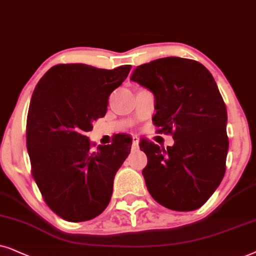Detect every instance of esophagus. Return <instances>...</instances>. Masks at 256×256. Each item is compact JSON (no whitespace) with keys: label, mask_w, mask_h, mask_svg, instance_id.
<instances>
[{"label":"esophagus","mask_w":256,"mask_h":256,"mask_svg":"<svg viewBox=\"0 0 256 256\" xmlns=\"http://www.w3.org/2000/svg\"><path fill=\"white\" fill-rule=\"evenodd\" d=\"M139 148V139L137 137H134L132 138V150H138Z\"/></svg>","instance_id":"obj_1"}]
</instances>
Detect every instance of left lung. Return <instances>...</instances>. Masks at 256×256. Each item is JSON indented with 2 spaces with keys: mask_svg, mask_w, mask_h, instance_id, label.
Returning a JSON list of instances; mask_svg holds the SVG:
<instances>
[{
  "mask_svg": "<svg viewBox=\"0 0 256 256\" xmlns=\"http://www.w3.org/2000/svg\"><path fill=\"white\" fill-rule=\"evenodd\" d=\"M131 80L153 94V124L174 139L166 148L139 144L150 194L166 208H200L224 178L228 152L227 108L212 74L196 60L165 57L137 66Z\"/></svg>",
  "mask_w": 256,
  "mask_h": 256,
  "instance_id": "1",
  "label": "left lung"
}]
</instances>
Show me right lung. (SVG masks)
I'll return each instance as SVG.
<instances>
[{
  "mask_svg": "<svg viewBox=\"0 0 256 256\" xmlns=\"http://www.w3.org/2000/svg\"><path fill=\"white\" fill-rule=\"evenodd\" d=\"M131 70L58 64L34 90L26 118V148L32 176L51 210L66 221L91 220L111 200L114 176L130 154L125 134L96 151L86 132L104 117L108 96Z\"/></svg>",
  "mask_w": 256,
  "mask_h": 256,
  "instance_id": "obj_1",
  "label": "right lung"
}]
</instances>
